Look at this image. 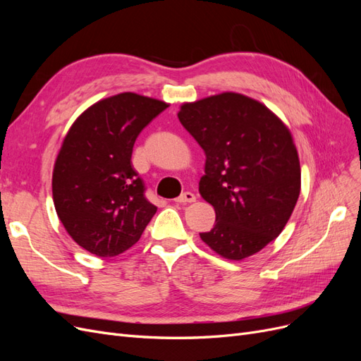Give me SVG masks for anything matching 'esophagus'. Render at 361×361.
<instances>
[{
    "instance_id": "1",
    "label": "esophagus",
    "mask_w": 361,
    "mask_h": 361,
    "mask_svg": "<svg viewBox=\"0 0 361 361\" xmlns=\"http://www.w3.org/2000/svg\"><path fill=\"white\" fill-rule=\"evenodd\" d=\"M174 202H176V203H180V204H187V203H192V202H195V195H194L192 192L187 191V192H183V194H180L178 199H174Z\"/></svg>"
}]
</instances>
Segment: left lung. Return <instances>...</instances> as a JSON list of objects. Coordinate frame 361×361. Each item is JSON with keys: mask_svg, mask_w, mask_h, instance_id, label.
Wrapping results in <instances>:
<instances>
[{"mask_svg": "<svg viewBox=\"0 0 361 361\" xmlns=\"http://www.w3.org/2000/svg\"><path fill=\"white\" fill-rule=\"evenodd\" d=\"M182 126L204 150L202 197L214 206L202 241L243 260L281 233L301 190V167L289 128L269 108L233 92L185 102Z\"/></svg>", "mask_w": 361, "mask_h": 361, "instance_id": "8db88e82", "label": "left lung"}]
</instances>
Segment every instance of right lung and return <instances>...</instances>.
Wrapping results in <instances>:
<instances>
[{
  "mask_svg": "<svg viewBox=\"0 0 361 361\" xmlns=\"http://www.w3.org/2000/svg\"><path fill=\"white\" fill-rule=\"evenodd\" d=\"M169 104L118 93L75 120L57 155L52 199L73 241L99 257L133 247L157 212L130 157L138 134Z\"/></svg>",
  "mask_w": 361,
  "mask_h": 361,
  "instance_id": "obj_1",
  "label": "right lung"
}]
</instances>
